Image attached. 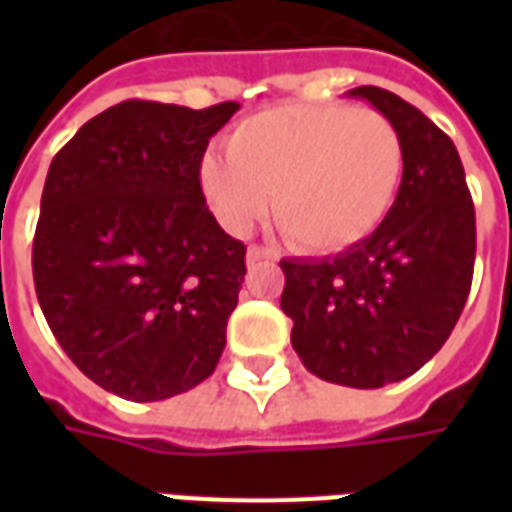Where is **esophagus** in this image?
<instances>
[{"label": "esophagus", "instance_id": "1", "mask_svg": "<svg viewBox=\"0 0 512 512\" xmlns=\"http://www.w3.org/2000/svg\"><path fill=\"white\" fill-rule=\"evenodd\" d=\"M266 260H277V252L260 244H252L246 249V266H257V263H266Z\"/></svg>", "mask_w": 512, "mask_h": 512}]
</instances>
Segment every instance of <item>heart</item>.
I'll return each instance as SVG.
<instances>
[{
  "label": "heart",
  "instance_id": "obj_1",
  "mask_svg": "<svg viewBox=\"0 0 512 512\" xmlns=\"http://www.w3.org/2000/svg\"><path fill=\"white\" fill-rule=\"evenodd\" d=\"M400 180V134L367 106H271L233 128L227 153L200 161L202 197L227 233H249L277 193L279 224L312 252L370 238L392 211Z\"/></svg>",
  "mask_w": 512,
  "mask_h": 512
}]
</instances>
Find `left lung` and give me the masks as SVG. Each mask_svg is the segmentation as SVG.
Instances as JSON below:
<instances>
[{
    "instance_id": "left-lung-1",
    "label": "left lung",
    "mask_w": 512,
    "mask_h": 512,
    "mask_svg": "<svg viewBox=\"0 0 512 512\" xmlns=\"http://www.w3.org/2000/svg\"><path fill=\"white\" fill-rule=\"evenodd\" d=\"M403 142L400 191L376 233L321 260L288 257L282 312L312 376L378 389L417 373L455 329L472 288L474 205L452 139L417 106L356 87Z\"/></svg>"
}]
</instances>
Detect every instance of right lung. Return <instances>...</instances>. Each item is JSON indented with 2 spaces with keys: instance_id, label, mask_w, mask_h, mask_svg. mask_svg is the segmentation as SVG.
<instances>
[{
  "instance_id": "1",
  "label": "right lung",
  "mask_w": 512,
  "mask_h": 512,
  "mask_svg": "<svg viewBox=\"0 0 512 512\" xmlns=\"http://www.w3.org/2000/svg\"><path fill=\"white\" fill-rule=\"evenodd\" d=\"M238 109L123 101L51 161L35 293L62 351L112 395L167 400L219 365L246 246L208 211L200 161Z\"/></svg>"
}]
</instances>
